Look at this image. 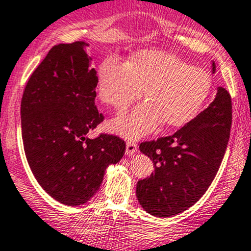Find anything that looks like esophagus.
Masks as SVG:
<instances>
[{
	"instance_id": "34e87169",
	"label": "esophagus",
	"mask_w": 251,
	"mask_h": 251,
	"mask_svg": "<svg viewBox=\"0 0 251 251\" xmlns=\"http://www.w3.org/2000/svg\"><path fill=\"white\" fill-rule=\"evenodd\" d=\"M136 152H137V145H136V142H133V141H127V142H126V154L131 155L135 154Z\"/></svg>"
}]
</instances>
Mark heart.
<instances>
[{
  "instance_id": "b5f03b06",
  "label": "heart",
  "mask_w": 251,
  "mask_h": 251,
  "mask_svg": "<svg viewBox=\"0 0 251 251\" xmlns=\"http://www.w3.org/2000/svg\"><path fill=\"white\" fill-rule=\"evenodd\" d=\"M148 100L110 124L114 132L137 138L152 132L160 123L179 127L202 109L211 91L206 70L187 65L173 53L159 50L136 52L128 62L109 56L98 70V96L118 113L141 98Z\"/></svg>"
}]
</instances>
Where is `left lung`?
Wrapping results in <instances>:
<instances>
[{"label": "left lung", "mask_w": 251, "mask_h": 251, "mask_svg": "<svg viewBox=\"0 0 251 251\" xmlns=\"http://www.w3.org/2000/svg\"><path fill=\"white\" fill-rule=\"evenodd\" d=\"M212 72L216 65L212 62ZM232 99L222 87L215 100L174 135L141 143L154 173L140 180L136 196L155 217H172L195 205L215 179L229 140Z\"/></svg>", "instance_id": "1"}]
</instances>
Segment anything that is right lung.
<instances>
[{
  "label": "right lung",
  "instance_id": "1",
  "mask_svg": "<svg viewBox=\"0 0 251 251\" xmlns=\"http://www.w3.org/2000/svg\"><path fill=\"white\" fill-rule=\"evenodd\" d=\"M87 46H53L29 78L21 104L29 167L44 190L67 206L88 202L106 168L125 153V142L116 136L87 135L104 119L94 105L98 76Z\"/></svg>",
  "mask_w": 251,
  "mask_h": 251
}]
</instances>
